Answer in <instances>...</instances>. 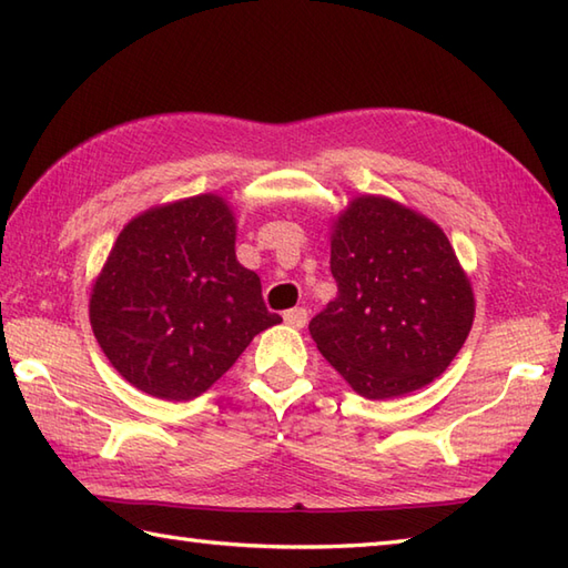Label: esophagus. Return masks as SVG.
<instances>
[{"label": "esophagus", "instance_id": "1", "mask_svg": "<svg viewBox=\"0 0 568 568\" xmlns=\"http://www.w3.org/2000/svg\"><path fill=\"white\" fill-rule=\"evenodd\" d=\"M283 320H285V324H291L293 329H303L305 324H307V310H305V307L287 310L285 315H283Z\"/></svg>", "mask_w": 568, "mask_h": 568}]
</instances>
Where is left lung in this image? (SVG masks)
Returning <instances> with one entry per match:
<instances>
[{
    "mask_svg": "<svg viewBox=\"0 0 568 568\" xmlns=\"http://www.w3.org/2000/svg\"><path fill=\"white\" fill-rule=\"evenodd\" d=\"M339 293L310 334L368 400L425 388L474 324V293L442 229L385 197L352 202L332 234Z\"/></svg>",
    "mask_w": 568,
    "mask_h": 568,
    "instance_id": "1",
    "label": "left lung"
}]
</instances>
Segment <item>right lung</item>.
I'll return each instance as SVG.
<instances>
[{
  "label": "right lung",
  "instance_id": "1",
  "mask_svg": "<svg viewBox=\"0 0 568 568\" xmlns=\"http://www.w3.org/2000/svg\"><path fill=\"white\" fill-rule=\"evenodd\" d=\"M236 224L216 195L180 200L131 220L90 297L104 356L139 390L190 400L222 378L268 312L261 277L234 253Z\"/></svg>",
  "mask_w": 568,
  "mask_h": 568
}]
</instances>
